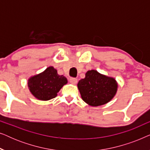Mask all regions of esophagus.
I'll return each instance as SVG.
<instances>
[{"mask_svg":"<svg viewBox=\"0 0 150 150\" xmlns=\"http://www.w3.org/2000/svg\"><path fill=\"white\" fill-rule=\"evenodd\" d=\"M69 82H70L71 84H74H74L77 83L78 80L77 79H76V78H70V79H69Z\"/></svg>","mask_w":150,"mask_h":150,"instance_id":"obj_1","label":"esophagus"}]
</instances>
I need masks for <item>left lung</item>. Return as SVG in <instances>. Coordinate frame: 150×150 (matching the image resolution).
I'll list each match as a JSON object with an SVG mask.
<instances>
[{
  "instance_id": "obj_1",
  "label": "left lung",
  "mask_w": 150,
  "mask_h": 150,
  "mask_svg": "<svg viewBox=\"0 0 150 150\" xmlns=\"http://www.w3.org/2000/svg\"><path fill=\"white\" fill-rule=\"evenodd\" d=\"M78 88L84 102L92 106L105 104L115 95L117 83L113 78L102 75L94 69L87 71L80 80Z\"/></svg>"
}]
</instances>
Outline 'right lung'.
<instances>
[{
    "label": "right lung",
    "mask_w": 150,
    "mask_h": 150,
    "mask_svg": "<svg viewBox=\"0 0 150 150\" xmlns=\"http://www.w3.org/2000/svg\"><path fill=\"white\" fill-rule=\"evenodd\" d=\"M67 80L59 75L53 67H49L43 72L30 77L28 81L30 91L37 99L46 101L54 98Z\"/></svg>",
    "instance_id": "right-lung-1"
}]
</instances>
